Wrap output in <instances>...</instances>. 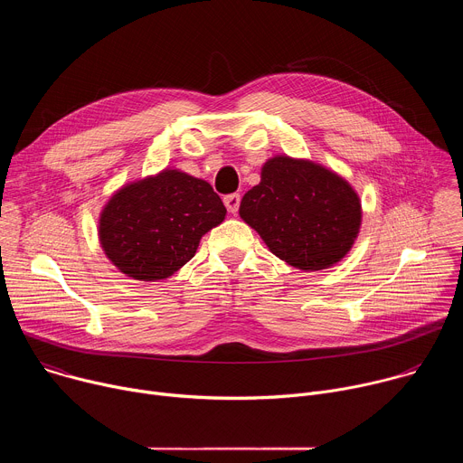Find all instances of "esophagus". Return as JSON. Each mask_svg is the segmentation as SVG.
Segmentation results:
<instances>
[{"label":"esophagus","mask_w":463,"mask_h":463,"mask_svg":"<svg viewBox=\"0 0 463 463\" xmlns=\"http://www.w3.org/2000/svg\"><path fill=\"white\" fill-rule=\"evenodd\" d=\"M223 203H225V207L231 214H236L238 209H240V195L238 194H229V195L223 197Z\"/></svg>","instance_id":"1"}]
</instances>
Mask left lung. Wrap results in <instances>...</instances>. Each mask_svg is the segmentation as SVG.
Wrapping results in <instances>:
<instances>
[{
  "label": "left lung",
  "instance_id": "left-lung-1",
  "mask_svg": "<svg viewBox=\"0 0 463 463\" xmlns=\"http://www.w3.org/2000/svg\"><path fill=\"white\" fill-rule=\"evenodd\" d=\"M269 250L302 271L335 266L354 247L363 209L354 186L318 163L275 156L240 203Z\"/></svg>",
  "mask_w": 463,
  "mask_h": 463
}]
</instances>
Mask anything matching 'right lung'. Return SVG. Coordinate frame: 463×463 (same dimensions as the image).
I'll return each mask as SVG.
<instances>
[{"instance_id": "obj_1", "label": "right lung", "mask_w": 463, "mask_h": 463, "mask_svg": "<svg viewBox=\"0 0 463 463\" xmlns=\"http://www.w3.org/2000/svg\"><path fill=\"white\" fill-rule=\"evenodd\" d=\"M225 214L207 181L165 168L120 186L109 197L99 218V240L120 273L157 282L192 260L200 240Z\"/></svg>"}]
</instances>
